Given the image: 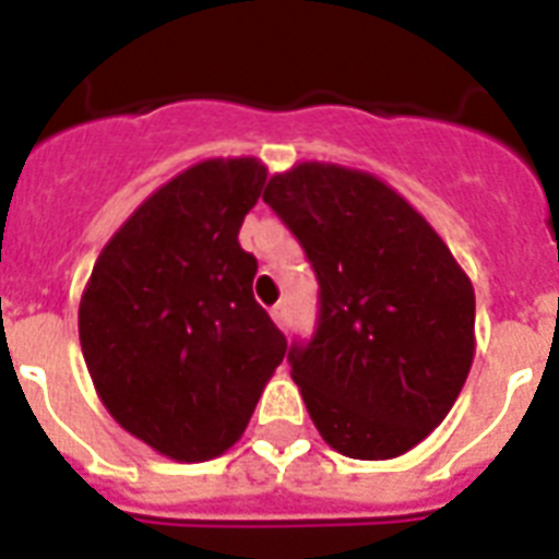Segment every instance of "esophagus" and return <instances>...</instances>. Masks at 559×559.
<instances>
[{"label":"esophagus","mask_w":559,"mask_h":559,"mask_svg":"<svg viewBox=\"0 0 559 559\" xmlns=\"http://www.w3.org/2000/svg\"><path fill=\"white\" fill-rule=\"evenodd\" d=\"M271 318H274V323L280 329H288V309H285V302H280V306L271 309Z\"/></svg>","instance_id":"34e87169"}]
</instances>
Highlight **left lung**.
I'll list each match as a JSON object with an SVG mask.
<instances>
[{
  "instance_id": "left-lung-1",
  "label": "left lung",
  "mask_w": 559,
  "mask_h": 559,
  "mask_svg": "<svg viewBox=\"0 0 559 559\" xmlns=\"http://www.w3.org/2000/svg\"><path fill=\"white\" fill-rule=\"evenodd\" d=\"M262 201L300 239L320 283L292 379L320 437L356 461H391L445 419L475 358V292L437 230L361 168L297 163Z\"/></svg>"
}]
</instances>
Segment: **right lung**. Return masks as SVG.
<instances>
[{
  "mask_svg": "<svg viewBox=\"0 0 559 559\" xmlns=\"http://www.w3.org/2000/svg\"><path fill=\"white\" fill-rule=\"evenodd\" d=\"M267 168L257 157L194 163L110 236L78 306L95 393L119 426L180 464L224 455L285 358L253 297L241 221Z\"/></svg>",
  "mask_w": 559,
  "mask_h": 559,
  "instance_id": "right-lung-1",
  "label": "right lung"
}]
</instances>
